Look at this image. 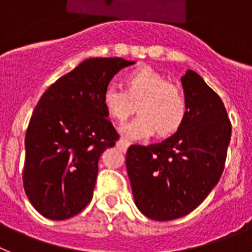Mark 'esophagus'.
I'll use <instances>...</instances> for the list:
<instances>
[{"label":"esophagus","mask_w":252,"mask_h":252,"mask_svg":"<svg viewBox=\"0 0 252 252\" xmlns=\"http://www.w3.org/2000/svg\"><path fill=\"white\" fill-rule=\"evenodd\" d=\"M117 146L119 148H121L122 150H126V149L130 146V142L127 141V140H125V139H120L119 141H117Z\"/></svg>","instance_id":"obj_1"}]
</instances>
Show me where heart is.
<instances>
[{
    "label": "heart",
    "instance_id": "obj_1",
    "mask_svg": "<svg viewBox=\"0 0 252 252\" xmlns=\"http://www.w3.org/2000/svg\"><path fill=\"white\" fill-rule=\"evenodd\" d=\"M125 91L106 87L102 103L110 117L124 122L137 106L136 119L120 128L131 140L148 139L157 132L169 137L183 126L188 112L184 93L168 82L158 70L148 65L133 69L124 78Z\"/></svg>",
    "mask_w": 252,
    "mask_h": 252
}]
</instances>
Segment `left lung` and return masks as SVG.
Wrapping results in <instances>:
<instances>
[{"label": "left lung", "mask_w": 252, "mask_h": 252, "mask_svg": "<svg viewBox=\"0 0 252 252\" xmlns=\"http://www.w3.org/2000/svg\"><path fill=\"white\" fill-rule=\"evenodd\" d=\"M180 82L188 104L180 130L159 144L131 145L126 154L135 204L155 221L183 217L204 201L221 178L231 140L220 95L193 70Z\"/></svg>", "instance_id": "1"}]
</instances>
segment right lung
<instances>
[{"mask_svg":"<svg viewBox=\"0 0 252 252\" xmlns=\"http://www.w3.org/2000/svg\"><path fill=\"white\" fill-rule=\"evenodd\" d=\"M135 62L91 58L45 91L25 136L24 188L37 212L53 221L78 215L93 197L98 160L119 135L102 94Z\"/></svg>","mask_w":252,"mask_h":252,"instance_id":"obj_1","label":"right lung"}]
</instances>
